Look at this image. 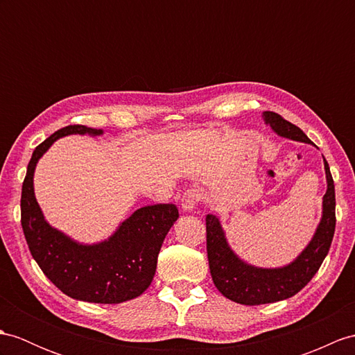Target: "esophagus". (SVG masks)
<instances>
[{
	"mask_svg": "<svg viewBox=\"0 0 355 355\" xmlns=\"http://www.w3.org/2000/svg\"><path fill=\"white\" fill-rule=\"evenodd\" d=\"M202 191L197 188H189L182 194V198H180V205H182V209L185 212H193L197 205L202 202Z\"/></svg>",
	"mask_w": 355,
	"mask_h": 355,
	"instance_id": "1",
	"label": "esophagus"
}]
</instances>
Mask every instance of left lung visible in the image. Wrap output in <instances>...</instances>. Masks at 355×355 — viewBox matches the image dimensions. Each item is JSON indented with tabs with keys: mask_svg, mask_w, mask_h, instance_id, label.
I'll use <instances>...</instances> for the list:
<instances>
[{
	"mask_svg": "<svg viewBox=\"0 0 355 355\" xmlns=\"http://www.w3.org/2000/svg\"><path fill=\"white\" fill-rule=\"evenodd\" d=\"M263 120L272 131L293 141L309 143V137L277 112L265 111ZM327 193L322 198V218L315 235L300 256L280 268H259L244 262L227 244L220 220L206 215V248L214 284L224 297L245 306L268 304L295 295L313 279L330 250L336 227L334 182L324 158Z\"/></svg>",
	"mask_w": 355,
	"mask_h": 355,
	"instance_id": "8db88e82",
	"label": "left lung"
}]
</instances>
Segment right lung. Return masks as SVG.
Listing matches in <instances>:
<instances>
[{
    "mask_svg": "<svg viewBox=\"0 0 355 355\" xmlns=\"http://www.w3.org/2000/svg\"><path fill=\"white\" fill-rule=\"evenodd\" d=\"M102 135V129L71 125L39 144L28 162L22 184L21 224L34 261L43 274L67 297L119 304L140 297L150 286L164 238L179 218L171 203L137 209L112 235L98 244H80L45 220L34 196L33 176L37 161L58 138Z\"/></svg>",
    "mask_w": 355,
    "mask_h": 355,
    "instance_id": "add662e5",
    "label": "right lung"
}]
</instances>
